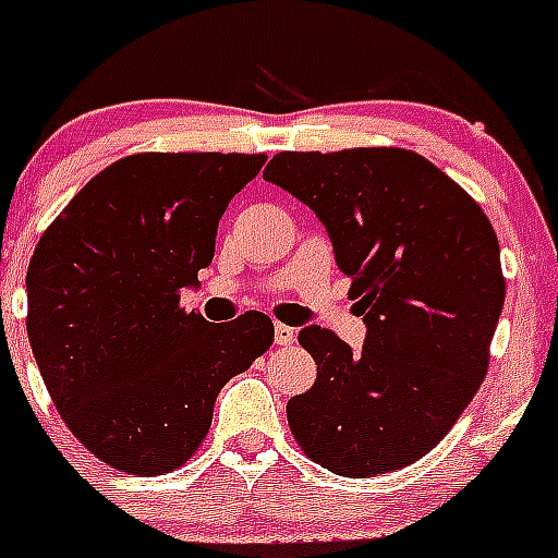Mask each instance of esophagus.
<instances>
[{
    "mask_svg": "<svg viewBox=\"0 0 558 558\" xmlns=\"http://www.w3.org/2000/svg\"><path fill=\"white\" fill-rule=\"evenodd\" d=\"M274 340H276V347H290V343L295 340V329L288 327V324H276Z\"/></svg>",
    "mask_w": 558,
    "mask_h": 558,
    "instance_id": "34e87169",
    "label": "esophagus"
}]
</instances>
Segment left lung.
Segmentation results:
<instances>
[{
    "label": "left lung",
    "instance_id": "obj_1",
    "mask_svg": "<svg viewBox=\"0 0 558 558\" xmlns=\"http://www.w3.org/2000/svg\"><path fill=\"white\" fill-rule=\"evenodd\" d=\"M263 175L327 226L368 327L357 354L332 329L299 332L318 377L288 402L290 433L335 475L402 470L452 430L489 372L506 299L495 229L405 147L284 150Z\"/></svg>",
    "mask_w": 558,
    "mask_h": 558
}]
</instances>
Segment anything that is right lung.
Returning a JSON list of instances; mask_svg holds the SVG:
<instances>
[{"label":"right lung","instance_id":"1","mask_svg":"<svg viewBox=\"0 0 558 558\" xmlns=\"http://www.w3.org/2000/svg\"><path fill=\"white\" fill-rule=\"evenodd\" d=\"M265 153H133L97 172L38 240L27 338L72 436L111 470L156 477L192 458L220 388L274 343L248 310L181 307L215 256L226 206Z\"/></svg>","mask_w":558,"mask_h":558}]
</instances>
